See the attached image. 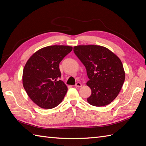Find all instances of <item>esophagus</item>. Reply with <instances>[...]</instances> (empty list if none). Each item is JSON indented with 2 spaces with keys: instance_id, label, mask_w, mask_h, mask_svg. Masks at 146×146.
<instances>
[{
  "instance_id": "34e87169",
  "label": "esophagus",
  "mask_w": 146,
  "mask_h": 146,
  "mask_svg": "<svg viewBox=\"0 0 146 146\" xmlns=\"http://www.w3.org/2000/svg\"><path fill=\"white\" fill-rule=\"evenodd\" d=\"M81 86H82V84L80 82H77L75 84H74V86L76 87H81Z\"/></svg>"
}]
</instances>
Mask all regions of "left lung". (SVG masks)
Listing matches in <instances>:
<instances>
[{"label": "left lung", "mask_w": 146, "mask_h": 146, "mask_svg": "<svg viewBox=\"0 0 146 146\" xmlns=\"http://www.w3.org/2000/svg\"><path fill=\"white\" fill-rule=\"evenodd\" d=\"M74 53L85 66L91 90L87 101L94 106L109 104L119 94L125 80L121 61L114 53L99 45H79Z\"/></svg>", "instance_id": "obj_1"}]
</instances>
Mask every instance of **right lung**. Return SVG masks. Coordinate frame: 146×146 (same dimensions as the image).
<instances>
[{
	"mask_svg": "<svg viewBox=\"0 0 146 146\" xmlns=\"http://www.w3.org/2000/svg\"><path fill=\"white\" fill-rule=\"evenodd\" d=\"M72 49L70 46H48L37 51L27 61L23 71V88L40 108L52 109L65 97L68 88L60 80L59 64Z\"/></svg>",
	"mask_w": 146,
	"mask_h": 146,
	"instance_id": "add662e5",
	"label": "right lung"
}]
</instances>
